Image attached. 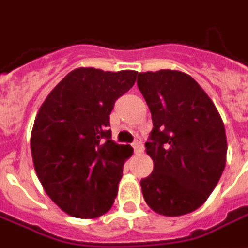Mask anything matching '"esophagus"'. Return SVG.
Returning <instances> with one entry per match:
<instances>
[{"label":"esophagus","mask_w":248,"mask_h":248,"mask_svg":"<svg viewBox=\"0 0 248 248\" xmlns=\"http://www.w3.org/2000/svg\"><path fill=\"white\" fill-rule=\"evenodd\" d=\"M133 149H134L135 153H140L142 149H143V145H142V140L140 138H137V140L133 142Z\"/></svg>","instance_id":"esophagus-1"}]
</instances>
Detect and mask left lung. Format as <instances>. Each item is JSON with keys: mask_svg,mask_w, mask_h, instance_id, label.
<instances>
[{"mask_svg": "<svg viewBox=\"0 0 248 248\" xmlns=\"http://www.w3.org/2000/svg\"><path fill=\"white\" fill-rule=\"evenodd\" d=\"M137 83L154 126L145 143L154 170L140 181L143 198L161 215L192 213L210 197L226 166L223 121L186 73H138Z\"/></svg>", "mask_w": 248, "mask_h": 248, "instance_id": "1", "label": "left lung"}]
</instances>
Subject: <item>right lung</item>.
<instances>
[{"instance_id": "1", "label": "right lung", "mask_w": 248, "mask_h": 248, "mask_svg": "<svg viewBox=\"0 0 248 248\" xmlns=\"http://www.w3.org/2000/svg\"><path fill=\"white\" fill-rule=\"evenodd\" d=\"M137 74L76 69L51 90L35 117L30 147L37 177L71 217L97 218L113 206L133 149L111 140L110 113Z\"/></svg>"}]
</instances>
